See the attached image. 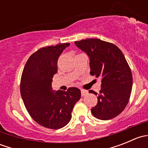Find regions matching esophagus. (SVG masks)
<instances>
[{
	"instance_id": "34e87169",
	"label": "esophagus",
	"mask_w": 148,
	"mask_h": 148,
	"mask_svg": "<svg viewBox=\"0 0 148 148\" xmlns=\"http://www.w3.org/2000/svg\"><path fill=\"white\" fill-rule=\"evenodd\" d=\"M81 94H82V97H84L87 95L88 92L86 90H84V89H81Z\"/></svg>"
}]
</instances>
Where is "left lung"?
<instances>
[{"label":"left lung","mask_w":148,"mask_h":148,"mask_svg":"<svg viewBox=\"0 0 148 148\" xmlns=\"http://www.w3.org/2000/svg\"><path fill=\"white\" fill-rule=\"evenodd\" d=\"M90 60V74L102 79L97 104L92 108L94 117L108 120L120 114L129 102L132 87V74L121 50L112 43L98 38L75 41Z\"/></svg>","instance_id":"left-lung-1"}]
</instances>
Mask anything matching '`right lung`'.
<instances>
[{
    "label": "right lung",
    "mask_w": 148,
    "mask_h": 148,
    "mask_svg": "<svg viewBox=\"0 0 148 148\" xmlns=\"http://www.w3.org/2000/svg\"><path fill=\"white\" fill-rule=\"evenodd\" d=\"M69 43L41 48L28 59L21 79L22 99L28 114L38 125L58 130L66 126L71 112L81 98V91L70 87L53 92L52 78L57 73V62Z\"/></svg>",
    "instance_id": "right-lung-1"
}]
</instances>
